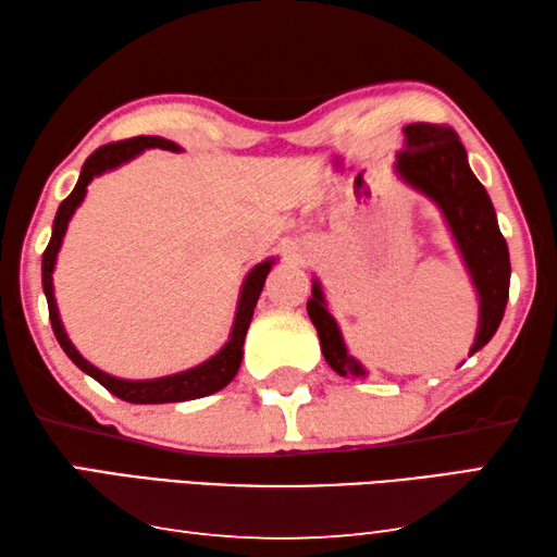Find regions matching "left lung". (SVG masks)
Listing matches in <instances>:
<instances>
[{"instance_id":"obj_1","label":"left lung","mask_w":557,"mask_h":557,"mask_svg":"<svg viewBox=\"0 0 557 557\" xmlns=\"http://www.w3.org/2000/svg\"><path fill=\"white\" fill-rule=\"evenodd\" d=\"M397 175L438 205L460 248L480 297L478 336L470 348L478 352L497 333L509 299L511 262L492 199L468 165V153L458 134L443 124H409L404 128V148L397 156ZM307 311L317 326L321 352L341 377L366 375V368L348 356L336 319L326 309L319 280H313Z\"/></svg>"}]
</instances>
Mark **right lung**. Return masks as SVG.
Returning a JSON list of instances; mask_svg holds the SVG:
<instances>
[{"mask_svg": "<svg viewBox=\"0 0 557 557\" xmlns=\"http://www.w3.org/2000/svg\"><path fill=\"white\" fill-rule=\"evenodd\" d=\"M146 148H163V150H180L177 144L160 136H136L128 140H119V144H107L102 148H97L92 156L85 160L83 173H79V180L75 189L70 191V197L60 201L58 214L53 221V236H50V244L44 250V292L48 299V317H50V326H53L55 338L60 343V348L65 350V356L75 362V366L87 372L89 377H95L104 389H109L114 397L131 401V404H168V401H189V399H199L207 397V394H214L219 389H224L226 384L236 377V372L240 368V360H244V341L250 326L252 311H256L258 297L262 292V285H265V277L275 260H265L258 262L256 268L248 272V277L244 282V289H240V299H238V309H236V319H234V329H231V338L224 348H221L216 356H211L209 360L201 362L197 368H189L185 372H177V375H168V377H156V380H119L111 377L107 372L95 368L92 362H87L79 352L75 350L73 343H70L67 333L63 329V321H60L58 305L53 297V270H55V258L58 250L63 246L65 231L70 219H73L75 209L83 205V199L87 195V185L92 182L97 175L107 173V170H114L121 163H128L131 158H136L138 153H144Z\"/></svg>", "mask_w": 557, "mask_h": 557, "instance_id": "add662e5", "label": "right lung"}]
</instances>
